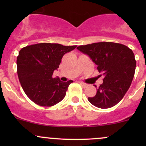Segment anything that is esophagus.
Here are the masks:
<instances>
[{
	"mask_svg": "<svg viewBox=\"0 0 146 146\" xmlns=\"http://www.w3.org/2000/svg\"><path fill=\"white\" fill-rule=\"evenodd\" d=\"M80 85H82V87H83V88H86V87H88V84H86V83H85V82H80Z\"/></svg>",
	"mask_w": 146,
	"mask_h": 146,
	"instance_id": "34e87169",
	"label": "esophagus"
}]
</instances>
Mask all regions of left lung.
I'll use <instances>...</instances> for the list:
<instances>
[{"label": "left lung", "mask_w": 146, "mask_h": 146, "mask_svg": "<svg viewBox=\"0 0 146 146\" xmlns=\"http://www.w3.org/2000/svg\"><path fill=\"white\" fill-rule=\"evenodd\" d=\"M90 57L104 76L95 96L88 101L95 107L107 109L122 100L130 88L134 76L136 61L131 48L114 42H102L77 47Z\"/></svg>", "instance_id": "left-lung-1"}]
</instances>
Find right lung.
Masks as SVG:
<instances>
[{
  "label": "right lung",
  "instance_id": "1",
  "mask_svg": "<svg viewBox=\"0 0 146 146\" xmlns=\"http://www.w3.org/2000/svg\"><path fill=\"white\" fill-rule=\"evenodd\" d=\"M76 46L40 43L27 46L19 51L18 78L24 92L33 102L42 107H51L65 98L73 80L62 82L52 76L64 54Z\"/></svg>",
  "mask_w": 146,
  "mask_h": 146
}]
</instances>
